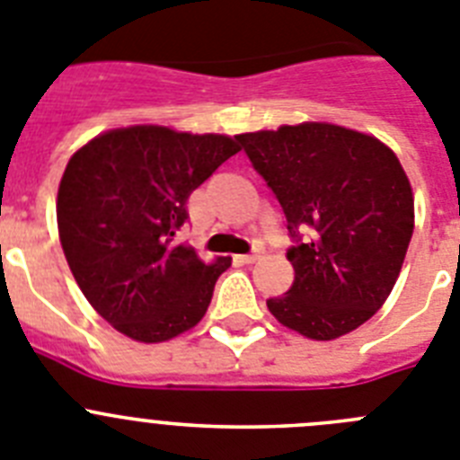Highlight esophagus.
<instances>
[{
    "instance_id": "esophagus-1",
    "label": "esophagus",
    "mask_w": 460,
    "mask_h": 460,
    "mask_svg": "<svg viewBox=\"0 0 460 460\" xmlns=\"http://www.w3.org/2000/svg\"><path fill=\"white\" fill-rule=\"evenodd\" d=\"M261 252H263V245H254L252 252L241 254V257H235V259H238V261H243V263H252V261H257L259 257H261Z\"/></svg>"
}]
</instances>
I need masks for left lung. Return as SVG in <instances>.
Listing matches in <instances>:
<instances>
[{
  "mask_svg": "<svg viewBox=\"0 0 460 460\" xmlns=\"http://www.w3.org/2000/svg\"><path fill=\"white\" fill-rule=\"evenodd\" d=\"M282 206L294 285L266 305L279 324L333 341L377 313L396 285L414 229V199L385 143L305 122L235 136Z\"/></svg>",
  "mask_w": 460,
  "mask_h": 460,
  "instance_id": "obj_1",
  "label": "left lung"
}]
</instances>
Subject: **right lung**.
Wrapping results in <instances>:
<instances>
[{
  "instance_id": "obj_1",
  "label": "right lung",
  "mask_w": 460,
  "mask_h": 460,
  "mask_svg": "<svg viewBox=\"0 0 460 460\" xmlns=\"http://www.w3.org/2000/svg\"><path fill=\"white\" fill-rule=\"evenodd\" d=\"M238 150L229 136L141 125L106 131L69 159L58 191L64 257L119 333L164 342L201 322L231 257L203 263L175 238L191 191Z\"/></svg>"
}]
</instances>
